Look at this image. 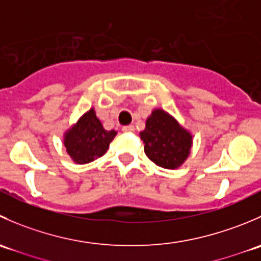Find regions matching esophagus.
Here are the masks:
<instances>
[{
	"mask_svg": "<svg viewBox=\"0 0 261 261\" xmlns=\"http://www.w3.org/2000/svg\"><path fill=\"white\" fill-rule=\"evenodd\" d=\"M122 131L123 133H134L135 127H134V125H126L122 127Z\"/></svg>",
	"mask_w": 261,
	"mask_h": 261,
	"instance_id": "obj_1",
	"label": "esophagus"
}]
</instances>
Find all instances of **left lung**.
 <instances>
[{
	"mask_svg": "<svg viewBox=\"0 0 261 261\" xmlns=\"http://www.w3.org/2000/svg\"><path fill=\"white\" fill-rule=\"evenodd\" d=\"M144 151L151 162L165 169H175L184 163L192 146V136L163 110H155L140 133Z\"/></svg>",
	"mask_w": 261,
	"mask_h": 261,
	"instance_id": "8db88e82",
	"label": "left lung"
}]
</instances>
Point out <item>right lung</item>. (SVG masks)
<instances>
[{
  "instance_id": "obj_1",
  "label": "right lung",
  "mask_w": 261,
  "mask_h": 261,
  "mask_svg": "<svg viewBox=\"0 0 261 261\" xmlns=\"http://www.w3.org/2000/svg\"><path fill=\"white\" fill-rule=\"evenodd\" d=\"M115 136L116 131L105 130L92 109L65 134L64 145L75 163L86 164L102 156Z\"/></svg>"
}]
</instances>
